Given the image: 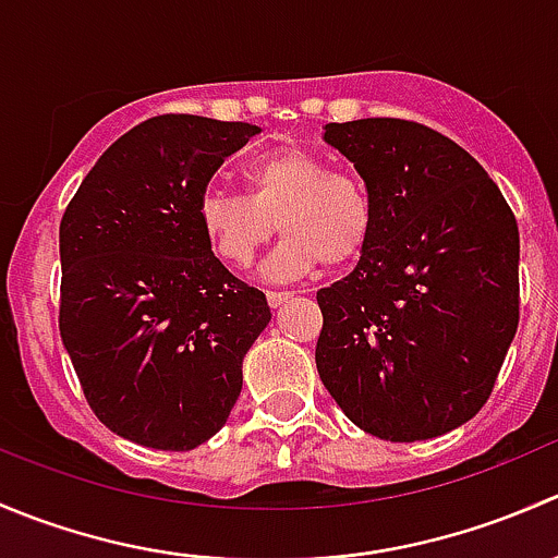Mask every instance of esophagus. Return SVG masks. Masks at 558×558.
Wrapping results in <instances>:
<instances>
[{
  "label": "esophagus",
  "instance_id": "34e87169",
  "mask_svg": "<svg viewBox=\"0 0 558 558\" xmlns=\"http://www.w3.org/2000/svg\"><path fill=\"white\" fill-rule=\"evenodd\" d=\"M291 296H294V294H291V291H267V302L272 307H280V305H283V302H289Z\"/></svg>",
  "mask_w": 558,
  "mask_h": 558
}]
</instances>
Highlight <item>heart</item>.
Returning a JSON list of instances; mask_svg holds the SVG:
<instances>
[{"label": "heart", "mask_w": 558, "mask_h": 558, "mask_svg": "<svg viewBox=\"0 0 558 558\" xmlns=\"http://www.w3.org/2000/svg\"><path fill=\"white\" fill-rule=\"evenodd\" d=\"M243 178L245 194L207 189L196 205L202 234L227 267H251L275 229L286 232L264 267L275 280L300 278L324 262L342 267L367 251L375 202L359 174L286 148L258 156Z\"/></svg>", "instance_id": "1"}]
</instances>
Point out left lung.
Instances as JSON below:
<instances>
[{"label": "left lung", "mask_w": 558, "mask_h": 558, "mask_svg": "<svg viewBox=\"0 0 558 558\" xmlns=\"http://www.w3.org/2000/svg\"><path fill=\"white\" fill-rule=\"evenodd\" d=\"M324 129L373 194L375 232L315 296V367L359 429L440 437L486 404L519 329V223L488 172L424 123Z\"/></svg>", "instance_id": "obj_1"}]
</instances>
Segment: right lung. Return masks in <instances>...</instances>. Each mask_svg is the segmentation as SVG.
Returning <instances> with one entry per match:
<instances>
[{
    "mask_svg": "<svg viewBox=\"0 0 558 558\" xmlns=\"http://www.w3.org/2000/svg\"><path fill=\"white\" fill-rule=\"evenodd\" d=\"M262 129L156 116L99 156L59 227L61 342L94 415L145 448L210 440L269 324L267 296L216 258L196 221L213 172Z\"/></svg>",
    "mask_w": 558,
    "mask_h": 558,
    "instance_id": "obj_1",
    "label": "right lung"
}]
</instances>
